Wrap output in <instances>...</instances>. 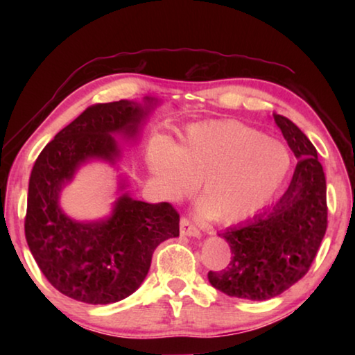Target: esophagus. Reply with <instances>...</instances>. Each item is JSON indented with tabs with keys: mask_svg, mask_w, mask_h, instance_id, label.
<instances>
[{
	"mask_svg": "<svg viewBox=\"0 0 355 355\" xmlns=\"http://www.w3.org/2000/svg\"><path fill=\"white\" fill-rule=\"evenodd\" d=\"M180 232H182V235H186V236H200V230L197 228L192 222L188 219V218H183L180 219Z\"/></svg>",
	"mask_w": 355,
	"mask_h": 355,
	"instance_id": "1",
	"label": "esophagus"
}]
</instances>
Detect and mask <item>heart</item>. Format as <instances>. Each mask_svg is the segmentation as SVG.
I'll return each mask as SVG.
<instances>
[{
  "mask_svg": "<svg viewBox=\"0 0 355 355\" xmlns=\"http://www.w3.org/2000/svg\"><path fill=\"white\" fill-rule=\"evenodd\" d=\"M150 164L169 199L188 196L200 183V211L238 224L277 196L290 175L291 155L261 131L224 120L194 125L177 147L156 141Z\"/></svg>",
  "mask_w": 355,
  "mask_h": 355,
  "instance_id": "1",
  "label": "heart"
}]
</instances>
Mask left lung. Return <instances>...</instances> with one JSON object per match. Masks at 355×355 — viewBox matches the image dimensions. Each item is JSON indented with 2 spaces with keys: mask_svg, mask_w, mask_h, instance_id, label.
<instances>
[{
  "mask_svg": "<svg viewBox=\"0 0 355 355\" xmlns=\"http://www.w3.org/2000/svg\"><path fill=\"white\" fill-rule=\"evenodd\" d=\"M282 135L299 158L280 200L248 224L219 233L230 245V263L208 280L233 297L266 300L309 272L327 228L326 177L313 144L290 119L274 114Z\"/></svg>",
  "mask_w": 355,
  "mask_h": 355,
  "instance_id": "left-lung-1",
  "label": "left lung"
}]
</instances>
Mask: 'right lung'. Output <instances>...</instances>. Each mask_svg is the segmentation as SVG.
I'll use <instances>...</instances> for the list:
<instances>
[{
  "mask_svg": "<svg viewBox=\"0 0 355 355\" xmlns=\"http://www.w3.org/2000/svg\"><path fill=\"white\" fill-rule=\"evenodd\" d=\"M153 105L120 100L97 103L59 131L35 159L28 188L25 236L46 280L65 296L86 304H112L133 294L146 279L152 255L180 235V214L169 202L146 203L120 196L112 214L95 222L67 218L59 192L91 158L114 163L112 133L135 136Z\"/></svg>",
  "mask_w": 355,
  "mask_h": 355,
  "instance_id": "1",
  "label": "right lung"
}]
</instances>
